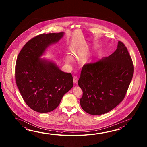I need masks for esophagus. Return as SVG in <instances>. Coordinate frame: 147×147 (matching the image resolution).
<instances>
[{"instance_id":"esophagus-1","label":"esophagus","mask_w":147,"mask_h":147,"mask_svg":"<svg viewBox=\"0 0 147 147\" xmlns=\"http://www.w3.org/2000/svg\"><path fill=\"white\" fill-rule=\"evenodd\" d=\"M73 81L75 84H77L78 82V78L76 77V76H74V78H73Z\"/></svg>"}]
</instances>
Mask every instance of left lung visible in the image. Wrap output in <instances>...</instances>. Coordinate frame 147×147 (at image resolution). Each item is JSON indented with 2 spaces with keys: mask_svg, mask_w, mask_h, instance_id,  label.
<instances>
[{
  "mask_svg": "<svg viewBox=\"0 0 147 147\" xmlns=\"http://www.w3.org/2000/svg\"><path fill=\"white\" fill-rule=\"evenodd\" d=\"M133 74L131 57L120 41L111 55L84 65L78 80L83 92L80 100L82 109L92 115L113 110L123 100Z\"/></svg>",
  "mask_w": 147,
  "mask_h": 147,
  "instance_id": "obj_1",
  "label": "left lung"
}]
</instances>
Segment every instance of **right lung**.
I'll use <instances>...</instances> for the list:
<instances>
[{
    "label": "right lung",
    "mask_w": 147,
    "mask_h": 147,
    "mask_svg": "<svg viewBox=\"0 0 147 147\" xmlns=\"http://www.w3.org/2000/svg\"><path fill=\"white\" fill-rule=\"evenodd\" d=\"M64 34H39L25 44L17 57L16 84L25 102L38 113L55 109L74 85L70 73L62 71L53 60L41 58L47 48L57 43Z\"/></svg>",
    "instance_id": "right-lung-1"
}]
</instances>
